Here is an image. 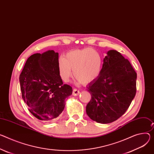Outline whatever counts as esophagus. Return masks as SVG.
Wrapping results in <instances>:
<instances>
[{
	"label": "esophagus",
	"instance_id": "1",
	"mask_svg": "<svg viewBox=\"0 0 154 154\" xmlns=\"http://www.w3.org/2000/svg\"><path fill=\"white\" fill-rule=\"evenodd\" d=\"M80 94V91L77 89H74L72 91V95L73 96H77Z\"/></svg>",
	"mask_w": 154,
	"mask_h": 154
}]
</instances>
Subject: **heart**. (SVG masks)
<instances>
[{
    "label": "heart",
    "mask_w": 154,
    "mask_h": 154,
    "mask_svg": "<svg viewBox=\"0 0 154 154\" xmlns=\"http://www.w3.org/2000/svg\"><path fill=\"white\" fill-rule=\"evenodd\" d=\"M103 60L101 54L91 48L76 49L69 51L65 58L58 60V66L60 77L68 82L74 75L80 82L85 84L96 80L101 75Z\"/></svg>",
    "instance_id": "obj_1"
}]
</instances>
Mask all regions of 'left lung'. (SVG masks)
Returning a JSON list of instances; mask_svg holds the SVG:
<instances>
[{"label": "left lung", "mask_w": 154, "mask_h": 154, "mask_svg": "<svg viewBox=\"0 0 154 154\" xmlns=\"http://www.w3.org/2000/svg\"><path fill=\"white\" fill-rule=\"evenodd\" d=\"M137 74L130 61L116 50H109L103 60L100 77L90 83L91 98L86 112L93 121L109 123L128 109L136 92Z\"/></svg>", "instance_id": "left-lung-1"}]
</instances>
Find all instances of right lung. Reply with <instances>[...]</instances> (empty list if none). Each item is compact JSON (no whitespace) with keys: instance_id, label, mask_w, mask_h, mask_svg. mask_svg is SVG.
I'll use <instances>...</instances> for the list:
<instances>
[{"instance_id":"right-lung-1","label":"right lung","mask_w":154,"mask_h":154,"mask_svg":"<svg viewBox=\"0 0 154 154\" xmlns=\"http://www.w3.org/2000/svg\"><path fill=\"white\" fill-rule=\"evenodd\" d=\"M58 53L48 50L27 60L20 75L22 97L38 120L51 122L63 111L72 88L63 84L58 71Z\"/></svg>"}]
</instances>
